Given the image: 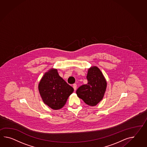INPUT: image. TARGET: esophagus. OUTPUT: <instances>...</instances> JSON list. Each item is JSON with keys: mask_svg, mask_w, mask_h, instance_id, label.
<instances>
[{"mask_svg": "<svg viewBox=\"0 0 147 147\" xmlns=\"http://www.w3.org/2000/svg\"><path fill=\"white\" fill-rule=\"evenodd\" d=\"M73 88H74V90H76V88H77V85H76V84H73Z\"/></svg>", "mask_w": 147, "mask_h": 147, "instance_id": "esophagus-1", "label": "esophagus"}]
</instances>
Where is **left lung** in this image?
<instances>
[{
	"instance_id": "obj_1",
	"label": "left lung",
	"mask_w": 147,
	"mask_h": 147,
	"mask_svg": "<svg viewBox=\"0 0 147 147\" xmlns=\"http://www.w3.org/2000/svg\"><path fill=\"white\" fill-rule=\"evenodd\" d=\"M86 79L88 83L80 86L76 92L86 104L94 106L102 99L106 90L107 82L97 66L91 67L88 69Z\"/></svg>"
}]
</instances>
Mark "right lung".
<instances>
[{
  "label": "right lung",
  "instance_id": "1",
  "mask_svg": "<svg viewBox=\"0 0 147 147\" xmlns=\"http://www.w3.org/2000/svg\"><path fill=\"white\" fill-rule=\"evenodd\" d=\"M38 89L43 102L53 109L63 107L69 96L74 91L58 73L57 69L51 68L40 80Z\"/></svg>",
  "mask_w": 147,
  "mask_h": 147
}]
</instances>
